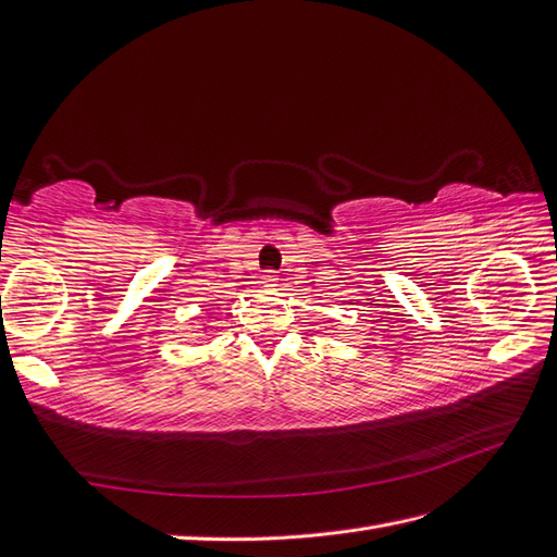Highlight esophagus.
<instances>
[{
    "instance_id": "34e87169",
    "label": "esophagus",
    "mask_w": 557,
    "mask_h": 557,
    "mask_svg": "<svg viewBox=\"0 0 557 557\" xmlns=\"http://www.w3.org/2000/svg\"><path fill=\"white\" fill-rule=\"evenodd\" d=\"M261 282L265 284V287H275V282H277L275 270H265V273L261 275Z\"/></svg>"
}]
</instances>
